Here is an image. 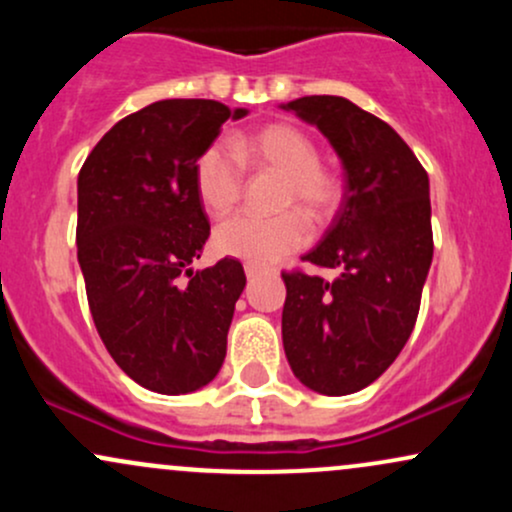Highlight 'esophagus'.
Instances as JSON below:
<instances>
[{
	"label": "esophagus",
	"mask_w": 512,
	"mask_h": 512,
	"mask_svg": "<svg viewBox=\"0 0 512 512\" xmlns=\"http://www.w3.org/2000/svg\"><path fill=\"white\" fill-rule=\"evenodd\" d=\"M260 274H264L262 267H257V264H245V276H248L250 281L257 279V276H260Z\"/></svg>",
	"instance_id": "esophagus-1"
}]
</instances>
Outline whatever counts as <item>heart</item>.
<instances>
[{
  "label": "heart",
  "instance_id": "1",
  "mask_svg": "<svg viewBox=\"0 0 512 512\" xmlns=\"http://www.w3.org/2000/svg\"><path fill=\"white\" fill-rule=\"evenodd\" d=\"M236 153L255 166L272 168L286 178L284 207H298L305 216L320 221L337 204V185L320 170V151L308 134L291 125H269L238 137ZM197 195L207 211L216 216L228 214L243 195V166L226 146L214 144L199 156L195 168ZM308 240V223L296 211L257 219L236 216L216 228V250L248 264H272L289 252L303 248Z\"/></svg>",
  "mask_w": 512,
  "mask_h": 512
}]
</instances>
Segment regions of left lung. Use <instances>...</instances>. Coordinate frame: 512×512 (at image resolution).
Here are the masks:
<instances>
[{
	"label": "left lung",
	"mask_w": 512,
	"mask_h": 512,
	"mask_svg": "<svg viewBox=\"0 0 512 512\" xmlns=\"http://www.w3.org/2000/svg\"><path fill=\"white\" fill-rule=\"evenodd\" d=\"M281 108L320 129L344 168L342 204L303 255L337 276L281 274V339L305 387L351 395L392 366L414 330L433 260L431 187L395 129L346 98L303 96Z\"/></svg>",
	"instance_id": "obj_1"
}]
</instances>
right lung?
Here are the masks:
<instances>
[{
    "label": "right lung",
    "mask_w": 512,
    "mask_h": 512,
    "mask_svg": "<svg viewBox=\"0 0 512 512\" xmlns=\"http://www.w3.org/2000/svg\"><path fill=\"white\" fill-rule=\"evenodd\" d=\"M245 115L204 98L151 103L103 134L76 182L96 330L117 366L158 395L202 390L226 358L245 272L228 257L192 269L209 238L195 168L223 122Z\"/></svg>",
    "instance_id": "add662e5"
}]
</instances>
